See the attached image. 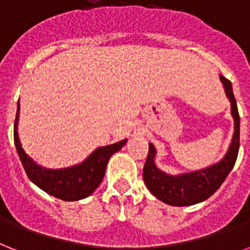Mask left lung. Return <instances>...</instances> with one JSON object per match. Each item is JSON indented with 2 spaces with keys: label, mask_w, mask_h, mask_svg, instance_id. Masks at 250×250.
I'll use <instances>...</instances> for the list:
<instances>
[{
  "label": "left lung",
  "mask_w": 250,
  "mask_h": 250,
  "mask_svg": "<svg viewBox=\"0 0 250 250\" xmlns=\"http://www.w3.org/2000/svg\"><path fill=\"white\" fill-rule=\"evenodd\" d=\"M227 97L231 101V112L235 119V133L224 159L216 165L181 176H169L156 167V149L149 143V150L143 169L144 184L157 199L170 206H191L206 201L218 190L235 165L240 146V115L229 80L220 76Z\"/></svg>",
  "instance_id": "1"
}]
</instances>
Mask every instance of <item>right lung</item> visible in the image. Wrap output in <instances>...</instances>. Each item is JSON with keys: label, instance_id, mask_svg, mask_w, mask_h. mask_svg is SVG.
<instances>
[{"label": "right lung", "instance_id": "obj_1", "mask_svg": "<svg viewBox=\"0 0 250 250\" xmlns=\"http://www.w3.org/2000/svg\"><path fill=\"white\" fill-rule=\"evenodd\" d=\"M19 104L14 122V144L21 163L30 180L49 195L62 201H80L89 197L104 180L108 159L125 146V140L95 149L83 164L66 169H45L34 163L21 146L18 138Z\"/></svg>", "mask_w": 250, "mask_h": 250}]
</instances>
